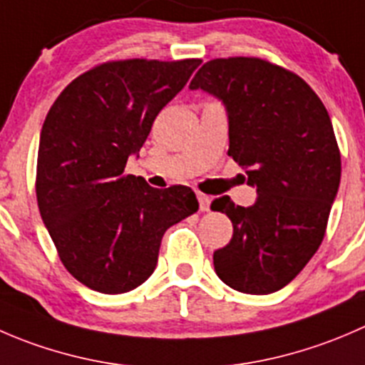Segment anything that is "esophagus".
<instances>
[{"label": "esophagus", "instance_id": "1", "mask_svg": "<svg viewBox=\"0 0 365 365\" xmlns=\"http://www.w3.org/2000/svg\"><path fill=\"white\" fill-rule=\"evenodd\" d=\"M197 198H198V205H200V211H209V205H211V197L205 193H200V191H197Z\"/></svg>", "mask_w": 365, "mask_h": 365}]
</instances>
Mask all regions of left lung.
<instances>
[{
	"label": "left lung",
	"mask_w": 365,
	"mask_h": 365,
	"mask_svg": "<svg viewBox=\"0 0 365 365\" xmlns=\"http://www.w3.org/2000/svg\"><path fill=\"white\" fill-rule=\"evenodd\" d=\"M190 88L223 101L229 156L257 187L252 205L216 198L232 237L212 254L216 275L232 289L269 294L291 282L327 232L341 182V150L330 115L294 72L257 56L209 60Z\"/></svg>",
	"instance_id": "1"
}]
</instances>
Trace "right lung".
Masks as SVG:
<instances>
[{
    "label": "right lung",
    "instance_id": "obj_1",
    "mask_svg": "<svg viewBox=\"0 0 365 365\" xmlns=\"http://www.w3.org/2000/svg\"><path fill=\"white\" fill-rule=\"evenodd\" d=\"M200 61H104L53 103L35 191L61 264L83 286L104 294L138 287L156 268L165 230L198 209L191 187L156 190L124 168Z\"/></svg>",
    "mask_w": 365,
    "mask_h": 365
}]
</instances>
